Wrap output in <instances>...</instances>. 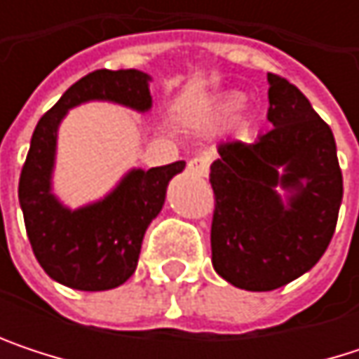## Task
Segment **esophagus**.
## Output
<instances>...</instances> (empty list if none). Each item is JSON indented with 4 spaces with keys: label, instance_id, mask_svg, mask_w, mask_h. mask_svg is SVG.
Masks as SVG:
<instances>
[{
    "label": "esophagus",
    "instance_id": "34e87169",
    "mask_svg": "<svg viewBox=\"0 0 359 359\" xmlns=\"http://www.w3.org/2000/svg\"><path fill=\"white\" fill-rule=\"evenodd\" d=\"M189 172L195 177H208L210 172V158L205 156H197L189 162Z\"/></svg>",
    "mask_w": 359,
    "mask_h": 359
}]
</instances>
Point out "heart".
I'll return each instance as SVG.
<instances>
[{
  "label": "heart",
  "mask_w": 359,
  "mask_h": 359,
  "mask_svg": "<svg viewBox=\"0 0 359 359\" xmlns=\"http://www.w3.org/2000/svg\"><path fill=\"white\" fill-rule=\"evenodd\" d=\"M241 95H231V97H226L224 102H222V106H220V109L224 111V114H231V111H235V109L241 106Z\"/></svg>",
  "instance_id": "obj_1"
}]
</instances>
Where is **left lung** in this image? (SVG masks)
Listing matches in <instances>:
<instances>
[{
  "instance_id": "obj_1",
  "label": "left lung",
  "mask_w": 359,
  "mask_h": 359,
  "mask_svg": "<svg viewBox=\"0 0 359 359\" xmlns=\"http://www.w3.org/2000/svg\"><path fill=\"white\" fill-rule=\"evenodd\" d=\"M268 120L255 143H220L212 266L245 291L278 289L316 266L343 199L330 126L289 81L268 74Z\"/></svg>"
}]
</instances>
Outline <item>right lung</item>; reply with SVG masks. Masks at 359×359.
Wrapping results in <instances>:
<instances>
[{"label": "right lung", "mask_w": 359, "mask_h": 359, "mask_svg": "<svg viewBox=\"0 0 359 359\" xmlns=\"http://www.w3.org/2000/svg\"><path fill=\"white\" fill-rule=\"evenodd\" d=\"M151 76L141 70H95L76 81L36 122L18 182L25 226L41 268L60 285L108 291L126 283L147 226L160 214L172 177L184 162L133 168L106 197L83 208L64 205L53 193L57 128L66 114L87 102H111L135 111L151 109Z\"/></svg>", "instance_id": "right-lung-1"}]
</instances>
